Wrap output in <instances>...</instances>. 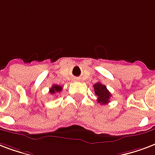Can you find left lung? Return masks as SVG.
I'll return each instance as SVG.
<instances>
[{
  "label": "left lung",
  "instance_id": "left-lung-1",
  "mask_svg": "<svg viewBox=\"0 0 155 155\" xmlns=\"http://www.w3.org/2000/svg\"><path fill=\"white\" fill-rule=\"evenodd\" d=\"M94 89L95 94L98 96V103L103 105L109 103V99L112 94L104 84L98 82L94 85Z\"/></svg>",
  "mask_w": 155,
  "mask_h": 155
}]
</instances>
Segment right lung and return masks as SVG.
Masks as SVG:
<instances>
[{
	"label": "right lung",
	"mask_w": 155,
	"mask_h": 155,
	"mask_svg": "<svg viewBox=\"0 0 155 155\" xmlns=\"http://www.w3.org/2000/svg\"><path fill=\"white\" fill-rule=\"evenodd\" d=\"M61 90H62V87L60 86V85H57V84H53L49 90V93L51 94H54L57 93H60Z\"/></svg>",
	"instance_id": "add662e5"
}]
</instances>
